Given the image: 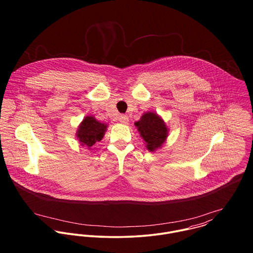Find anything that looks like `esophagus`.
Returning a JSON list of instances; mask_svg holds the SVG:
<instances>
[{
    "instance_id": "1",
    "label": "esophagus",
    "mask_w": 253,
    "mask_h": 253,
    "mask_svg": "<svg viewBox=\"0 0 253 253\" xmlns=\"http://www.w3.org/2000/svg\"><path fill=\"white\" fill-rule=\"evenodd\" d=\"M119 121L123 125H127L128 124V117L126 115H121L119 118Z\"/></svg>"
}]
</instances>
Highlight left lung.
Listing matches in <instances>:
<instances>
[{
    "mask_svg": "<svg viewBox=\"0 0 253 253\" xmlns=\"http://www.w3.org/2000/svg\"><path fill=\"white\" fill-rule=\"evenodd\" d=\"M140 136L144 139L146 147L153 152L160 148L168 137V128L164 121L155 113L147 112L135 123Z\"/></svg>",
    "mask_w": 253,
    "mask_h": 253,
    "instance_id": "left-lung-1",
    "label": "left lung"
}]
</instances>
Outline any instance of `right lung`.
Here are the masks:
<instances>
[{
  "instance_id": "obj_1",
  "label": "right lung",
  "mask_w": 253,
  "mask_h": 253,
  "mask_svg": "<svg viewBox=\"0 0 253 253\" xmlns=\"http://www.w3.org/2000/svg\"><path fill=\"white\" fill-rule=\"evenodd\" d=\"M107 126L96 121L93 117H85L79 126L77 137L83 145L91 147L103 138Z\"/></svg>"
}]
</instances>
